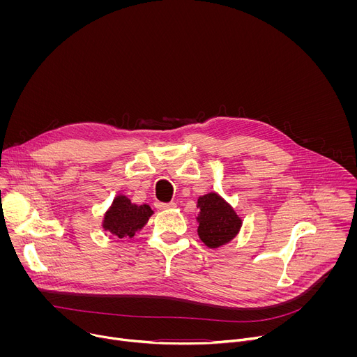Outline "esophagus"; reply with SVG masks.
I'll return each mask as SVG.
<instances>
[{
	"label": "esophagus",
	"mask_w": 357,
	"mask_h": 357,
	"mask_svg": "<svg viewBox=\"0 0 357 357\" xmlns=\"http://www.w3.org/2000/svg\"><path fill=\"white\" fill-rule=\"evenodd\" d=\"M157 208H158V209H161V211H168V209H174V208H176V203H175V202H169V203L158 202V203H157Z\"/></svg>",
	"instance_id": "1"
}]
</instances>
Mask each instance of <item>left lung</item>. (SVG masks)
Masks as SVG:
<instances>
[{
    "label": "left lung",
    "instance_id": "1",
    "mask_svg": "<svg viewBox=\"0 0 357 357\" xmlns=\"http://www.w3.org/2000/svg\"><path fill=\"white\" fill-rule=\"evenodd\" d=\"M196 206L199 209L197 236L209 248H219L238 234L241 218L216 192L199 196Z\"/></svg>",
    "mask_w": 357,
    "mask_h": 357
}]
</instances>
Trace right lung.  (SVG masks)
<instances>
[{"label": "right lung", "instance_id": "add662e5", "mask_svg": "<svg viewBox=\"0 0 357 357\" xmlns=\"http://www.w3.org/2000/svg\"><path fill=\"white\" fill-rule=\"evenodd\" d=\"M154 215L149 205H135L126 195H117L103 218V229L117 238H132Z\"/></svg>", "mask_w": 357, "mask_h": 357}]
</instances>
